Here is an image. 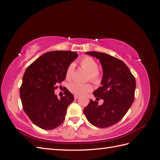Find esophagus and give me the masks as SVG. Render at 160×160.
I'll return each instance as SVG.
<instances>
[{"label": "esophagus", "mask_w": 160, "mask_h": 160, "mask_svg": "<svg viewBox=\"0 0 160 160\" xmlns=\"http://www.w3.org/2000/svg\"><path fill=\"white\" fill-rule=\"evenodd\" d=\"M79 98V96H77V95H74V99L76 100V99H78Z\"/></svg>", "instance_id": "obj_1"}]
</instances>
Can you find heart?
Masks as SVG:
<instances>
[{"label": "heart", "mask_w": 160, "mask_h": 160, "mask_svg": "<svg viewBox=\"0 0 160 160\" xmlns=\"http://www.w3.org/2000/svg\"><path fill=\"white\" fill-rule=\"evenodd\" d=\"M80 65L83 69L89 72L88 79L93 83L99 84L102 80V75L98 71L99 65L97 61L92 57L86 56L82 58L80 61ZM75 71V64L73 62L70 63L66 69V78L70 79L72 78ZM69 89L72 93L76 95L83 96L86 95L93 89L92 86L89 83L81 84L79 83H72L69 86Z\"/></svg>", "instance_id": "obj_1"}]
</instances>
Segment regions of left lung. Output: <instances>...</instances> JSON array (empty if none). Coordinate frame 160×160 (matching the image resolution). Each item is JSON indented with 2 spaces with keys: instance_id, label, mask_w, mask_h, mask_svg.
<instances>
[{
  "instance_id": "1",
  "label": "left lung",
  "mask_w": 160,
  "mask_h": 160,
  "mask_svg": "<svg viewBox=\"0 0 160 160\" xmlns=\"http://www.w3.org/2000/svg\"><path fill=\"white\" fill-rule=\"evenodd\" d=\"M87 54L99 59L103 67L102 86L93 92L98 101L90 100L84 114L94 126L105 128L119 122L132 105L135 98V79L128 67L118 58L104 52L90 51ZM98 101V100H97Z\"/></svg>"
}]
</instances>
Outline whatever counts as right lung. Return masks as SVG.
<instances>
[{
  "mask_svg": "<svg viewBox=\"0 0 160 160\" xmlns=\"http://www.w3.org/2000/svg\"><path fill=\"white\" fill-rule=\"evenodd\" d=\"M77 56V52L69 51L48 52L27 68L20 95L24 111L37 126L51 130L63 122L73 95L66 89L59 99L54 92L57 85L65 79L67 67Z\"/></svg>",
  "mask_w": 160,
  "mask_h": 160,
  "instance_id": "right-lung-1",
  "label": "right lung"
}]
</instances>
